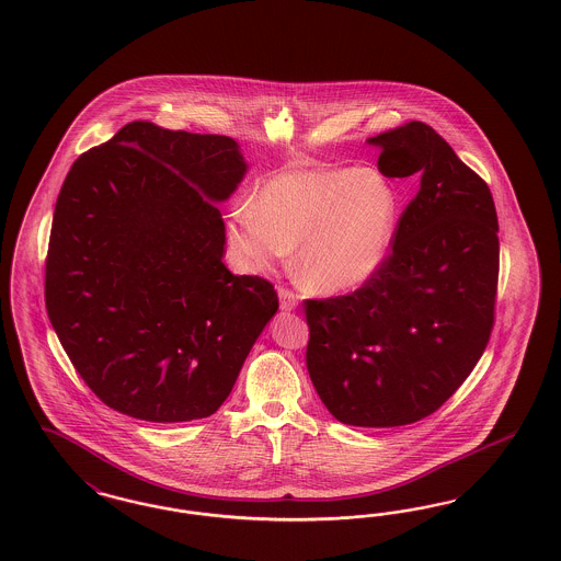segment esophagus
Here are the masks:
<instances>
[{"label": "esophagus", "instance_id": "esophagus-1", "mask_svg": "<svg viewBox=\"0 0 561 561\" xmlns=\"http://www.w3.org/2000/svg\"><path fill=\"white\" fill-rule=\"evenodd\" d=\"M279 309L282 310H296L298 309V296L294 291L279 288Z\"/></svg>", "mask_w": 561, "mask_h": 561}]
</instances>
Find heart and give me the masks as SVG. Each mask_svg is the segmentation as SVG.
<instances>
[{"mask_svg":"<svg viewBox=\"0 0 561 561\" xmlns=\"http://www.w3.org/2000/svg\"><path fill=\"white\" fill-rule=\"evenodd\" d=\"M398 224V194L383 175L360 168L286 172L259 201L230 211V242L251 267L271 270L298 244L296 273L319 294L360 288L386 261Z\"/></svg>","mask_w":561,"mask_h":561,"instance_id":"1","label":"heart"}]
</instances>
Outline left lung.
I'll return each instance as SVG.
<instances>
[{
	"label": "left lung",
	"instance_id": "left-lung-1",
	"mask_svg": "<svg viewBox=\"0 0 561 561\" xmlns=\"http://www.w3.org/2000/svg\"><path fill=\"white\" fill-rule=\"evenodd\" d=\"M387 178L416 175L379 271L348 296L307 300V367L344 425L402 426L433 414L483 356L500 275L489 186L423 122L368 138Z\"/></svg>",
	"mask_w": 561,
	"mask_h": 561
}]
</instances>
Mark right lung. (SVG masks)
Masks as SVG:
<instances>
[{"label":"right lung","mask_w":561,"mask_h":561,"mask_svg":"<svg viewBox=\"0 0 561 561\" xmlns=\"http://www.w3.org/2000/svg\"><path fill=\"white\" fill-rule=\"evenodd\" d=\"M249 170L221 135L130 122L59 191L45 305L103 404L149 423L211 416L277 312L267 279L224 265L228 201Z\"/></svg>","instance_id":"right-lung-1"}]
</instances>
